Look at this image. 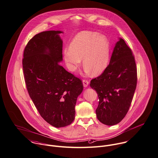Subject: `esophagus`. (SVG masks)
Wrapping results in <instances>:
<instances>
[{"instance_id":"obj_1","label":"esophagus","mask_w":158,"mask_h":158,"mask_svg":"<svg viewBox=\"0 0 158 158\" xmlns=\"http://www.w3.org/2000/svg\"><path fill=\"white\" fill-rule=\"evenodd\" d=\"M83 85L84 87H87L89 85V81L87 80H83Z\"/></svg>"}]
</instances>
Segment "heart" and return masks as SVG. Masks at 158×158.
<instances>
[{
  "mask_svg": "<svg viewBox=\"0 0 158 158\" xmlns=\"http://www.w3.org/2000/svg\"><path fill=\"white\" fill-rule=\"evenodd\" d=\"M63 55L69 71H76L83 58L85 72L98 76L106 69L109 63L110 42L105 35L91 31H82L74 37L69 48H64Z\"/></svg>",
  "mask_w": 158,
  "mask_h": 158,
  "instance_id": "b5f03b06",
  "label": "heart"
}]
</instances>
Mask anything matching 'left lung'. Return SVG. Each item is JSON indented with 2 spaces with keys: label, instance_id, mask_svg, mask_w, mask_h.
I'll list each match as a JSON object with an SVG mask.
<instances>
[{
  "label": "left lung",
  "instance_id": "obj_1",
  "mask_svg": "<svg viewBox=\"0 0 158 158\" xmlns=\"http://www.w3.org/2000/svg\"><path fill=\"white\" fill-rule=\"evenodd\" d=\"M137 81V68L132 52L124 40L119 38L109 65L90 84L98 96L96 114L102 123L114 126L124 119L131 105Z\"/></svg>",
  "mask_w": 158,
  "mask_h": 158
}]
</instances>
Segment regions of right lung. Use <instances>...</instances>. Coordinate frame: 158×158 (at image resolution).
Masks as SVG:
<instances>
[{
    "mask_svg": "<svg viewBox=\"0 0 158 158\" xmlns=\"http://www.w3.org/2000/svg\"><path fill=\"white\" fill-rule=\"evenodd\" d=\"M61 31L35 35L26 46L23 68L30 98L42 118L57 128L71 124L75 106L83 90L82 81L68 72L63 61Z\"/></svg>",
    "mask_w": 158,
    "mask_h": 158,
    "instance_id": "right-lung-1",
    "label": "right lung"
}]
</instances>
